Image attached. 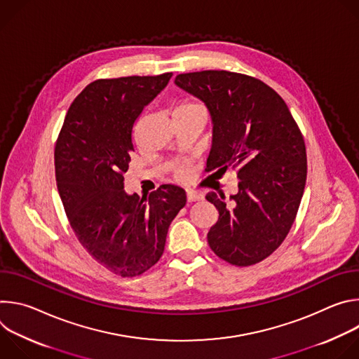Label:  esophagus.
Instances as JSON below:
<instances>
[{"label":"esophagus","instance_id":"esophagus-1","mask_svg":"<svg viewBox=\"0 0 359 359\" xmlns=\"http://www.w3.org/2000/svg\"><path fill=\"white\" fill-rule=\"evenodd\" d=\"M186 194H187V200L189 201H197V200H203V194L201 193H197V191H194V190H190V189H187L186 190Z\"/></svg>","mask_w":359,"mask_h":359}]
</instances>
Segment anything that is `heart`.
<instances>
[{
	"mask_svg": "<svg viewBox=\"0 0 359 359\" xmlns=\"http://www.w3.org/2000/svg\"><path fill=\"white\" fill-rule=\"evenodd\" d=\"M197 108H201V107L198 104H196V102H184V104H182L176 111H187V109H197ZM190 173H191V169L187 163H182L176 169L177 179H187L190 176Z\"/></svg>",
	"mask_w": 359,
	"mask_h": 359,
	"instance_id": "obj_1",
	"label": "heart"
}]
</instances>
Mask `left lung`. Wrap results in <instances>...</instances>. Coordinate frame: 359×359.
<instances>
[{
    "label": "left lung",
    "mask_w": 359,
    "mask_h": 359,
    "mask_svg": "<svg viewBox=\"0 0 359 359\" xmlns=\"http://www.w3.org/2000/svg\"><path fill=\"white\" fill-rule=\"evenodd\" d=\"M175 83L208 107L213 123L209 170L237 169L238 191L208 193L219 220L208 233L224 262L247 267L278 248L287 237L306 180L304 137L283 97L243 74H180Z\"/></svg>",
    "instance_id": "obj_1"
}]
</instances>
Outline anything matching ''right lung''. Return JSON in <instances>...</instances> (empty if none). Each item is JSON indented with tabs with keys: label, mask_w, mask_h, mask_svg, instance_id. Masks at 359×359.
<instances>
[{
	"label": "right lung",
	"mask_w": 359,
	"mask_h": 359,
	"mask_svg": "<svg viewBox=\"0 0 359 359\" xmlns=\"http://www.w3.org/2000/svg\"><path fill=\"white\" fill-rule=\"evenodd\" d=\"M158 76L97 79L72 102L55 144V176L67 217L92 257L121 277L155 266L186 191L162 184L149 197L128 194L123 173L133 151V125L169 83Z\"/></svg>",
	"instance_id": "1"
}]
</instances>
